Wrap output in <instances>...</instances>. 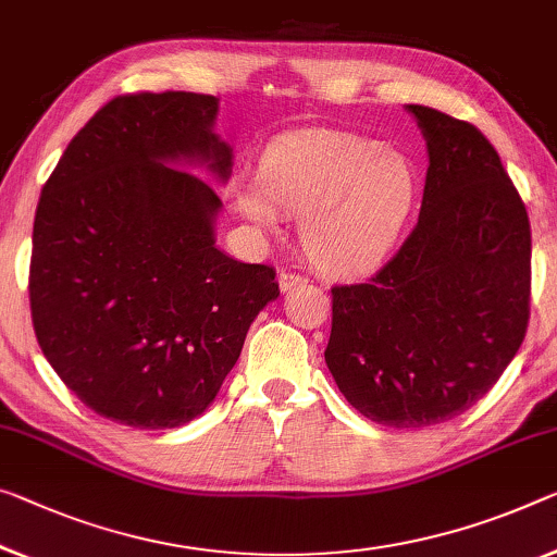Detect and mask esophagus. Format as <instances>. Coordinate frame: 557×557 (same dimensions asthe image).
<instances>
[{"instance_id":"1","label":"esophagus","mask_w":557,"mask_h":557,"mask_svg":"<svg viewBox=\"0 0 557 557\" xmlns=\"http://www.w3.org/2000/svg\"><path fill=\"white\" fill-rule=\"evenodd\" d=\"M306 281H308L306 276H301V273H294V271H281V273H278V286H281V290H290V288L306 284Z\"/></svg>"}]
</instances>
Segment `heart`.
<instances>
[{"label": "heart", "instance_id": "1", "mask_svg": "<svg viewBox=\"0 0 557 557\" xmlns=\"http://www.w3.org/2000/svg\"><path fill=\"white\" fill-rule=\"evenodd\" d=\"M418 186V169L404 151L356 134L308 129L273 141L261 176L234 182V201L261 228H276L281 211L296 213L315 269L361 276L398 244Z\"/></svg>", "mask_w": 557, "mask_h": 557}]
</instances>
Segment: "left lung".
Masks as SVG:
<instances>
[{
    "mask_svg": "<svg viewBox=\"0 0 557 557\" xmlns=\"http://www.w3.org/2000/svg\"><path fill=\"white\" fill-rule=\"evenodd\" d=\"M428 139L418 224L366 284L333 286L326 346L341 393L371 421L425 428L481 400L523 344L530 221L473 124L410 104Z\"/></svg>",
    "mask_w": 557,
    "mask_h": 557,
    "instance_id": "obj_1",
    "label": "left lung"
}]
</instances>
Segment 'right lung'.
<instances>
[{
  "label": "right lung",
  "instance_id": "right-lung-1",
  "mask_svg": "<svg viewBox=\"0 0 557 557\" xmlns=\"http://www.w3.org/2000/svg\"><path fill=\"white\" fill-rule=\"evenodd\" d=\"M216 99L136 91L107 101L51 171L34 216L29 306L39 348L84 406L132 428L207 410L276 271L213 246L216 191L164 161L207 159Z\"/></svg>",
  "mask_w": 557,
  "mask_h": 557
}]
</instances>
